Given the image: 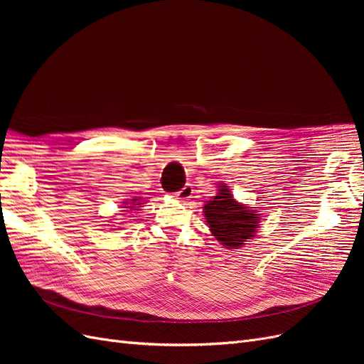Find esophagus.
I'll return each instance as SVG.
<instances>
[{"label":"esophagus","instance_id":"34e87169","mask_svg":"<svg viewBox=\"0 0 364 364\" xmlns=\"http://www.w3.org/2000/svg\"><path fill=\"white\" fill-rule=\"evenodd\" d=\"M193 193H194L193 186L191 185H185L181 191L176 193V197H178V199H181V200H188L190 197L193 196Z\"/></svg>","mask_w":364,"mask_h":364}]
</instances>
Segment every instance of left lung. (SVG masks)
I'll list each match as a JSON object with an SVG mask.
<instances>
[{"instance_id": "left-lung-1", "label": "left lung", "mask_w": 364, "mask_h": 364, "mask_svg": "<svg viewBox=\"0 0 364 364\" xmlns=\"http://www.w3.org/2000/svg\"><path fill=\"white\" fill-rule=\"evenodd\" d=\"M211 200L203 206L206 223L213 235L228 249L246 245L258 228V214L240 205L226 186L218 190Z\"/></svg>"}]
</instances>
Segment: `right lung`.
<instances>
[{"mask_svg":"<svg viewBox=\"0 0 364 364\" xmlns=\"http://www.w3.org/2000/svg\"><path fill=\"white\" fill-rule=\"evenodd\" d=\"M132 202H134V203H130V206H124V208H138V206H134V205H139V203H136L138 202V199H134V200H132Z\"/></svg>","mask_w":364,"mask_h":364,"instance_id":"add662e5","label":"right lung"}]
</instances>
